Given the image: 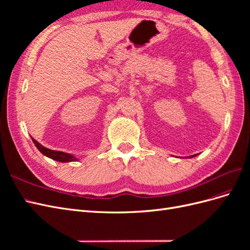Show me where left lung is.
Masks as SVG:
<instances>
[{"instance_id":"left-lung-1","label":"left lung","mask_w":250,"mask_h":250,"mask_svg":"<svg viewBox=\"0 0 250 250\" xmlns=\"http://www.w3.org/2000/svg\"><path fill=\"white\" fill-rule=\"evenodd\" d=\"M196 155H197V154H194V155H191V156H188V157L191 158V157H194V156H196Z\"/></svg>"}]
</instances>
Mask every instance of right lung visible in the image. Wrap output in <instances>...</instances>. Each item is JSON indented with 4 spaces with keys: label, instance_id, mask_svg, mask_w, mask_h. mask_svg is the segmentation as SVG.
Segmentation results:
<instances>
[{
    "label": "right lung",
    "instance_id": "right-lung-1",
    "mask_svg": "<svg viewBox=\"0 0 250 250\" xmlns=\"http://www.w3.org/2000/svg\"><path fill=\"white\" fill-rule=\"evenodd\" d=\"M31 139H32V141L34 143V145L36 146V148L39 149L43 155H46L47 157L52 158V160L60 162V163H70V162H76V161H78V158L76 156H74V155H72L70 153L62 152V151H55V150L48 149L46 147H43L42 145H41V144L37 142L36 140H34L33 138H31Z\"/></svg>",
    "mask_w": 250,
    "mask_h": 250
}]
</instances>
